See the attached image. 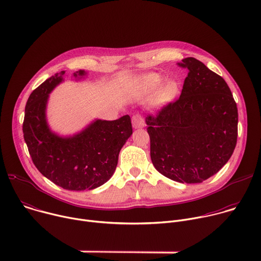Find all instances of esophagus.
Masks as SVG:
<instances>
[{
	"mask_svg": "<svg viewBox=\"0 0 261 261\" xmlns=\"http://www.w3.org/2000/svg\"><path fill=\"white\" fill-rule=\"evenodd\" d=\"M132 125L134 128H142L144 126V119H143L142 115H140L139 113L133 115Z\"/></svg>",
	"mask_w": 261,
	"mask_h": 261,
	"instance_id": "esophagus-1",
	"label": "esophagus"
}]
</instances>
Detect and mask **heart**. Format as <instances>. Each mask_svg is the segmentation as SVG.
<instances>
[{
	"mask_svg": "<svg viewBox=\"0 0 261 261\" xmlns=\"http://www.w3.org/2000/svg\"><path fill=\"white\" fill-rule=\"evenodd\" d=\"M146 83L150 85L151 87L156 88V87H158L160 85L161 79L158 75H156V74H150V75L146 76ZM172 92H173V88L171 86H167L165 88V90H164V94L166 96H170L172 94Z\"/></svg>",
	"mask_w": 261,
	"mask_h": 261,
	"instance_id": "b5f03b06",
	"label": "heart"
}]
</instances>
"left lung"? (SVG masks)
I'll use <instances>...</instances> for the list:
<instances>
[{
    "mask_svg": "<svg viewBox=\"0 0 261 261\" xmlns=\"http://www.w3.org/2000/svg\"><path fill=\"white\" fill-rule=\"evenodd\" d=\"M189 70L179 98L145 118L151 159L164 176L195 184L216 174L238 140V106L217 73L195 58L177 63Z\"/></svg>",
    "mask_w": 261,
    "mask_h": 261,
    "instance_id": "obj_1",
    "label": "left lung"
}]
</instances>
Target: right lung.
Segmentation results:
<instances>
[{
    "label": "right lung",
    "mask_w": 261,
    "mask_h": 261,
    "mask_svg": "<svg viewBox=\"0 0 261 261\" xmlns=\"http://www.w3.org/2000/svg\"><path fill=\"white\" fill-rule=\"evenodd\" d=\"M65 71L55 74L30 95L22 124L23 138L32 161L45 177L63 189L92 190L114 174L119 153L132 134L128 115L115 121L97 120L72 137H60L46 123L48 94L63 81ZM80 70L74 76H83Z\"/></svg>",
    "instance_id": "add662e5"
}]
</instances>
